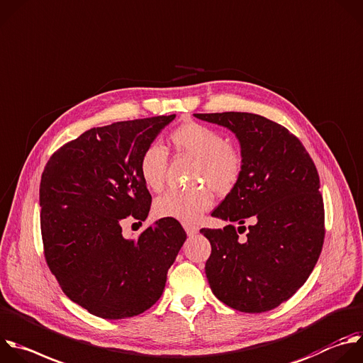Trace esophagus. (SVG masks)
I'll use <instances>...</instances> for the list:
<instances>
[{
    "label": "esophagus",
    "instance_id": "34e87169",
    "mask_svg": "<svg viewBox=\"0 0 363 363\" xmlns=\"http://www.w3.org/2000/svg\"><path fill=\"white\" fill-rule=\"evenodd\" d=\"M182 225H183V229L186 230V233H187L189 236H193V235H196V233L199 232V228H197L194 223H190V222H183Z\"/></svg>",
    "mask_w": 363,
    "mask_h": 363
}]
</instances>
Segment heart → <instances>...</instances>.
I'll return each instance as SVG.
<instances>
[{
    "label": "heart",
    "mask_w": 363,
    "mask_h": 363,
    "mask_svg": "<svg viewBox=\"0 0 363 363\" xmlns=\"http://www.w3.org/2000/svg\"><path fill=\"white\" fill-rule=\"evenodd\" d=\"M169 143L177 153L196 160L193 182L208 185L220 196L229 194L239 184L245 172V156L240 149L228 143L219 130L197 121H186L170 133ZM167 166V150L157 143L150 144L138 160L141 180L150 190L160 191L166 182ZM208 188L172 189L156 200L155 210L160 217L194 222L213 204V194Z\"/></svg>",
    "instance_id": "1"
}]
</instances>
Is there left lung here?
<instances>
[{
    "instance_id": "left-lung-1",
    "label": "left lung",
    "mask_w": 363,
    "mask_h": 363,
    "mask_svg": "<svg viewBox=\"0 0 363 363\" xmlns=\"http://www.w3.org/2000/svg\"><path fill=\"white\" fill-rule=\"evenodd\" d=\"M194 116L236 133L245 156L239 184L211 213L232 223L200 229L211 245L207 280L216 298L236 311H272L303 286L322 252L325 206L316 166L295 134L263 116ZM249 216L255 223L246 230Z\"/></svg>"
}]
</instances>
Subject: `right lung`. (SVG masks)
<instances>
[{"mask_svg": "<svg viewBox=\"0 0 363 363\" xmlns=\"http://www.w3.org/2000/svg\"><path fill=\"white\" fill-rule=\"evenodd\" d=\"M176 116L94 127L65 143L40 183L44 257L62 292L91 315L124 319L162 296L167 270L186 240L176 219H163L125 240L127 217L146 220L152 194L138 160Z\"/></svg>", "mask_w": 363, "mask_h": 363, "instance_id": "right-lung-1", "label": "right lung"}]
</instances>
